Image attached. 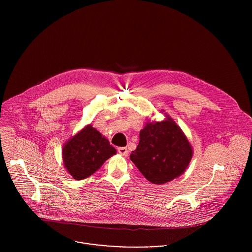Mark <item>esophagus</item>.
I'll list each match as a JSON object with an SVG mask.
<instances>
[{
  "label": "esophagus",
  "mask_w": 252,
  "mask_h": 252,
  "mask_svg": "<svg viewBox=\"0 0 252 252\" xmlns=\"http://www.w3.org/2000/svg\"><path fill=\"white\" fill-rule=\"evenodd\" d=\"M117 151H118L121 155H124V156H126V155L128 154V149H127V147H124V146L118 147V148H117Z\"/></svg>",
  "instance_id": "esophagus-1"
}]
</instances>
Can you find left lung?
Here are the masks:
<instances>
[{"instance_id":"obj_1","label":"left lung","mask_w":252,"mask_h":252,"mask_svg":"<svg viewBox=\"0 0 252 252\" xmlns=\"http://www.w3.org/2000/svg\"><path fill=\"white\" fill-rule=\"evenodd\" d=\"M192 155L186 136L172 117L166 115L163 121L146 123L130 159L146 180L160 185L181 176Z\"/></svg>"}]
</instances>
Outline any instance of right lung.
Returning a JSON list of instances; mask_svg holds the SVG:
<instances>
[{
	"label": "right lung",
	"instance_id": "obj_1",
	"mask_svg": "<svg viewBox=\"0 0 252 252\" xmlns=\"http://www.w3.org/2000/svg\"><path fill=\"white\" fill-rule=\"evenodd\" d=\"M116 153V149L91 124L76 133L63 146V163L74 180L89 178Z\"/></svg>",
	"mask_w": 252,
	"mask_h": 252
}]
</instances>
